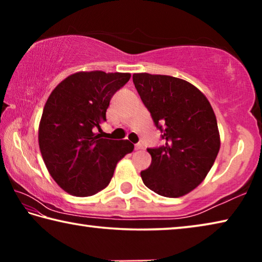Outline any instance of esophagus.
Wrapping results in <instances>:
<instances>
[{
    "label": "esophagus",
    "mask_w": 262,
    "mask_h": 262,
    "mask_svg": "<svg viewBox=\"0 0 262 262\" xmlns=\"http://www.w3.org/2000/svg\"><path fill=\"white\" fill-rule=\"evenodd\" d=\"M135 149H136V150L143 149V144H142V143H136V144H135Z\"/></svg>",
    "instance_id": "1"
}]
</instances>
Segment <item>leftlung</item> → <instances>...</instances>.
<instances>
[{"label": "left lung", "instance_id": "left-lung-1", "mask_svg": "<svg viewBox=\"0 0 262 262\" xmlns=\"http://www.w3.org/2000/svg\"><path fill=\"white\" fill-rule=\"evenodd\" d=\"M133 82L165 141L147 149L151 164L141 178L162 196H183L202 183L220 151L214 111L198 88L181 78L141 73Z\"/></svg>", "mask_w": 262, "mask_h": 262}]
</instances>
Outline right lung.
Segmentation results:
<instances>
[{"label": "right lung", "instance_id": "1", "mask_svg": "<svg viewBox=\"0 0 262 262\" xmlns=\"http://www.w3.org/2000/svg\"><path fill=\"white\" fill-rule=\"evenodd\" d=\"M128 73L81 72L63 79L43 107L39 148L52 178L75 196H91L112 179L118 162L134 149L128 140L101 139L110 100Z\"/></svg>", "mask_w": 262, "mask_h": 262}]
</instances>
